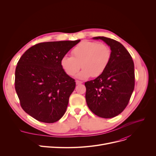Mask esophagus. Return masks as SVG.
Listing matches in <instances>:
<instances>
[{
    "mask_svg": "<svg viewBox=\"0 0 156 156\" xmlns=\"http://www.w3.org/2000/svg\"><path fill=\"white\" fill-rule=\"evenodd\" d=\"M76 85H80V84L82 83V81H79V80H76Z\"/></svg>",
    "mask_w": 156,
    "mask_h": 156,
    "instance_id": "34e87169",
    "label": "esophagus"
}]
</instances>
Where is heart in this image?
I'll return each mask as SVG.
<instances>
[{"instance_id":"1","label":"heart","mask_w":156,"mask_h":156,"mask_svg":"<svg viewBox=\"0 0 156 156\" xmlns=\"http://www.w3.org/2000/svg\"><path fill=\"white\" fill-rule=\"evenodd\" d=\"M72 56L64 55L60 64L63 71L70 76L75 75L81 67L78 75L80 79L92 76L94 78L101 76L109 64L111 51L105 44L92 41H83L71 51Z\"/></svg>"}]
</instances>
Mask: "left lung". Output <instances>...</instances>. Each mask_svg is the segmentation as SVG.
<instances>
[{
	"label": "left lung",
	"mask_w": 156,
	"mask_h": 156,
	"mask_svg": "<svg viewBox=\"0 0 156 156\" xmlns=\"http://www.w3.org/2000/svg\"><path fill=\"white\" fill-rule=\"evenodd\" d=\"M110 46L111 57L102 75L85 83L86 102L95 115L111 118L121 113L127 106L135 87L134 63L126 48L118 41L96 37Z\"/></svg>",
	"instance_id": "8db88e82"
}]
</instances>
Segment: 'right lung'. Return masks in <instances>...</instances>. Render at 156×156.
Returning <instances> with one entry per match:
<instances>
[{
    "label": "right lung",
    "mask_w": 156,
    "mask_h": 156,
    "mask_svg": "<svg viewBox=\"0 0 156 156\" xmlns=\"http://www.w3.org/2000/svg\"><path fill=\"white\" fill-rule=\"evenodd\" d=\"M37 44L20 57L15 71V90L22 109L35 119L52 123L66 111L75 80L62 69V57L80 42Z\"/></svg>",
    "instance_id": "add662e5"
}]
</instances>
